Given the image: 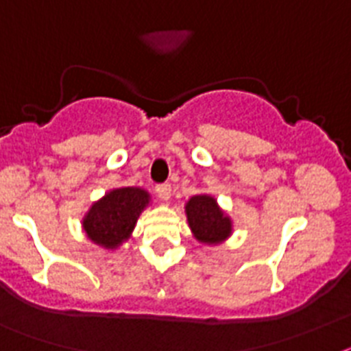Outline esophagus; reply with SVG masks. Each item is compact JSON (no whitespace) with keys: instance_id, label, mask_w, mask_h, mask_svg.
Listing matches in <instances>:
<instances>
[{"instance_id":"esophagus-1","label":"esophagus","mask_w":351,"mask_h":351,"mask_svg":"<svg viewBox=\"0 0 351 351\" xmlns=\"http://www.w3.org/2000/svg\"><path fill=\"white\" fill-rule=\"evenodd\" d=\"M156 195H158V198H160V200L167 202L171 198V185L169 184L156 185Z\"/></svg>"}]
</instances>
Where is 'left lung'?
<instances>
[{
	"label": "left lung",
	"instance_id": "8db88e82",
	"mask_svg": "<svg viewBox=\"0 0 351 351\" xmlns=\"http://www.w3.org/2000/svg\"><path fill=\"white\" fill-rule=\"evenodd\" d=\"M185 216L191 232L202 245H220L232 234V220L213 195L191 196L185 204Z\"/></svg>",
	"mask_w": 351,
	"mask_h": 351
}]
</instances>
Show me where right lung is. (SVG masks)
Returning <instances> with one entry per match:
<instances>
[{"mask_svg":"<svg viewBox=\"0 0 351 351\" xmlns=\"http://www.w3.org/2000/svg\"><path fill=\"white\" fill-rule=\"evenodd\" d=\"M151 195L142 187H117L93 202L82 218V230L92 243L115 250L133 234L142 210L149 207Z\"/></svg>","mask_w":351,"mask_h":351,"instance_id":"1","label":"right lung"}]
</instances>
